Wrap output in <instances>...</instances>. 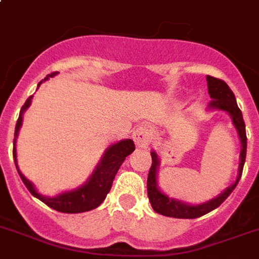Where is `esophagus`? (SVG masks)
Segmentation results:
<instances>
[{"mask_svg": "<svg viewBox=\"0 0 259 259\" xmlns=\"http://www.w3.org/2000/svg\"><path fill=\"white\" fill-rule=\"evenodd\" d=\"M132 138H134L136 147H139V148H147L151 144V140H152L151 131L147 127H143V125L135 130Z\"/></svg>", "mask_w": 259, "mask_h": 259, "instance_id": "esophagus-1", "label": "esophagus"}]
</instances>
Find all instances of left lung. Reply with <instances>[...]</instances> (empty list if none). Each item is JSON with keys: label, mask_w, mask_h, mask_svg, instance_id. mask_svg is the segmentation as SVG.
Returning <instances> with one entry per match:
<instances>
[{"label": "left lung", "mask_w": 259, "mask_h": 259, "mask_svg": "<svg viewBox=\"0 0 259 259\" xmlns=\"http://www.w3.org/2000/svg\"><path fill=\"white\" fill-rule=\"evenodd\" d=\"M208 82V93L211 98V102L208 104V111H225L232 119L233 125L236 127L238 138L241 142V153H240V165H238V173H237L236 181L226 188L225 191L220 193L217 197L211 198L209 201L202 204L192 205L185 201H181L179 198L169 197L168 194L164 193L159 188L157 176H159L160 159L156 151L151 152L152 156V166L149 169L148 180H147V191H148L149 202L152 205L153 210L159 214L173 217V219H197L201 215L206 214L209 211L219 208L229 194L234 191L237 184L240 181L242 175L243 164L246 159V131H245V121H243L242 112L237 106L236 96L230 90V87L224 80L213 76H206Z\"/></svg>", "instance_id": "left-lung-1"}]
</instances>
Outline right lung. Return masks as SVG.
<instances>
[{"instance_id":"obj_1","label":"right lung","mask_w":259,"mask_h":259,"mask_svg":"<svg viewBox=\"0 0 259 259\" xmlns=\"http://www.w3.org/2000/svg\"><path fill=\"white\" fill-rule=\"evenodd\" d=\"M57 74L58 72H53V74L48 75L45 79H42L38 83L37 90L39 89L42 83L55 76ZM31 99H33V95L27 98V100L22 106L21 111H19V117L18 120H17L16 131H14V142H13V157H14L17 170H18L23 184L26 185V188L34 197H37L38 200L45 202L51 209L62 211V213H83V211H89L98 208L104 201L107 193L110 192L111 187H112V181L115 179V175L117 173V170H119L120 165L125 160V157L128 155H131L135 151L134 140L125 139V140H120V142L111 144L104 151L102 159L98 163V165L95 166V169L91 173V176L84 181V184L79 185L78 188H74L71 191L62 192V193L53 196V197L42 196L37 191V188L34 187V184L23 176L22 172L19 170L18 161H17V138H18L19 128L22 125L23 114H25V111L31 104Z\"/></svg>"}]
</instances>
